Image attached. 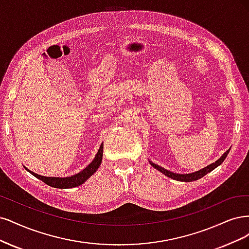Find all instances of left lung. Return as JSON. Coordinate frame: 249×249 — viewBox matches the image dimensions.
I'll list each match as a JSON object with an SVG mask.
<instances>
[{"instance_id": "obj_1", "label": "left lung", "mask_w": 249, "mask_h": 249, "mask_svg": "<svg viewBox=\"0 0 249 249\" xmlns=\"http://www.w3.org/2000/svg\"><path fill=\"white\" fill-rule=\"evenodd\" d=\"M229 152H230V149L226 152V153H223V154L221 155V157H220L218 160H216L215 162H213V163H211V164H209V165L205 166L204 168H202V170L194 172V173H189V174H176V173H173V172H171V171H167L166 168H164V167H162V166H160V165H158V164H155L154 162H152L151 160H149V162H150V164H151L152 166L155 167L157 171L161 172L163 175H165L166 177H168V178H171V179H173V180L181 181V182H192V181H196V180H198V179H200V178H203L205 175H207L208 173L212 172V171L215 170V168L217 167L218 165H220V164L223 162V160L226 159V157L228 156Z\"/></svg>"}]
</instances>
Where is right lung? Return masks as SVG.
Listing matches in <instances>:
<instances>
[{
	"label": "right lung",
	"mask_w": 249,
	"mask_h": 249,
	"mask_svg": "<svg viewBox=\"0 0 249 249\" xmlns=\"http://www.w3.org/2000/svg\"><path fill=\"white\" fill-rule=\"evenodd\" d=\"M102 155H103V142L100 145V148L97 152V154L95 155V158L92 160V162L88 165L82 172H79L75 175H72L70 177H45V176H41L35 174L26 167V170L30 172L32 175L39 180H41L47 185H50L54 188H73L76 186L82 185L88 179H89L94 173L98 170L101 161H102Z\"/></svg>",
	"instance_id": "obj_1"
}]
</instances>
